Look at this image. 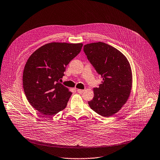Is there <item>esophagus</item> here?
Segmentation results:
<instances>
[{"mask_svg":"<svg viewBox=\"0 0 160 160\" xmlns=\"http://www.w3.org/2000/svg\"><path fill=\"white\" fill-rule=\"evenodd\" d=\"M77 92L78 93H82L84 92V90H80V89H77Z\"/></svg>","mask_w":160,"mask_h":160,"instance_id":"obj_1","label":"esophagus"}]
</instances>
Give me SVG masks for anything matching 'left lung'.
I'll return each mask as SVG.
<instances>
[{"label":"left lung","mask_w":160,"mask_h":160,"mask_svg":"<svg viewBox=\"0 0 160 160\" xmlns=\"http://www.w3.org/2000/svg\"><path fill=\"white\" fill-rule=\"evenodd\" d=\"M83 51L103 81L94 88V97L88 101L98 114L109 117L126 102L132 88V72L126 58L115 48L104 42L86 44Z\"/></svg>","instance_id":"1"}]
</instances>
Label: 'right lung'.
<instances>
[{"mask_svg": "<svg viewBox=\"0 0 160 160\" xmlns=\"http://www.w3.org/2000/svg\"><path fill=\"white\" fill-rule=\"evenodd\" d=\"M83 44L51 42L34 51L23 73L25 94L32 107L46 116L65 108L72 92L59 82L66 66L80 52Z\"/></svg>", "mask_w": 160, "mask_h": 160, "instance_id": "add662e5", "label": "right lung"}]
</instances>
